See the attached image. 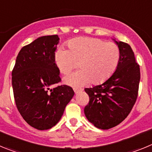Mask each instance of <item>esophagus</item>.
I'll list each match as a JSON object with an SVG mask.
<instances>
[{"label":"esophagus","instance_id":"1","mask_svg":"<svg viewBox=\"0 0 152 152\" xmlns=\"http://www.w3.org/2000/svg\"><path fill=\"white\" fill-rule=\"evenodd\" d=\"M81 91H82L81 89H78V88H74V91H75V94H78V93L80 92Z\"/></svg>","mask_w":152,"mask_h":152}]
</instances>
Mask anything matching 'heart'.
Masks as SVG:
<instances>
[{"label": "heart", "instance_id": "obj_1", "mask_svg": "<svg viewBox=\"0 0 152 152\" xmlns=\"http://www.w3.org/2000/svg\"><path fill=\"white\" fill-rule=\"evenodd\" d=\"M69 50L58 49L55 62L62 74H68L79 63L80 71L64 77V83L80 87L91 81H105L116 70L119 61V49L116 44L91 37H80L70 40Z\"/></svg>", "mask_w": 152, "mask_h": 152}]
</instances>
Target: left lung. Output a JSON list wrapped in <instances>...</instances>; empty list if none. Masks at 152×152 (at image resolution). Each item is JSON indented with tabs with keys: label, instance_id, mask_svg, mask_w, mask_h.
<instances>
[{
	"label": "left lung",
	"instance_id": "left-lung-1",
	"mask_svg": "<svg viewBox=\"0 0 152 152\" xmlns=\"http://www.w3.org/2000/svg\"><path fill=\"white\" fill-rule=\"evenodd\" d=\"M112 39L120 53L116 71L103 84L84 89L90 97L85 116L100 129L115 127L127 117L136 101L140 81V68L131 46Z\"/></svg>",
	"mask_w": 152,
	"mask_h": 152
}]
</instances>
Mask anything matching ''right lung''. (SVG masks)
<instances>
[{
    "instance_id": "obj_1",
    "label": "right lung",
    "mask_w": 152,
    "mask_h": 152,
    "mask_svg": "<svg viewBox=\"0 0 152 152\" xmlns=\"http://www.w3.org/2000/svg\"><path fill=\"white\" fill-rule=\"evenodd\" d=\"M58 35L39 37L19 52L12 72V87L17 110L33 128L45 130L61 119L75 95L67 85L50 87L61 80L55 63Z\"/></svg>"
}]
</instances>
